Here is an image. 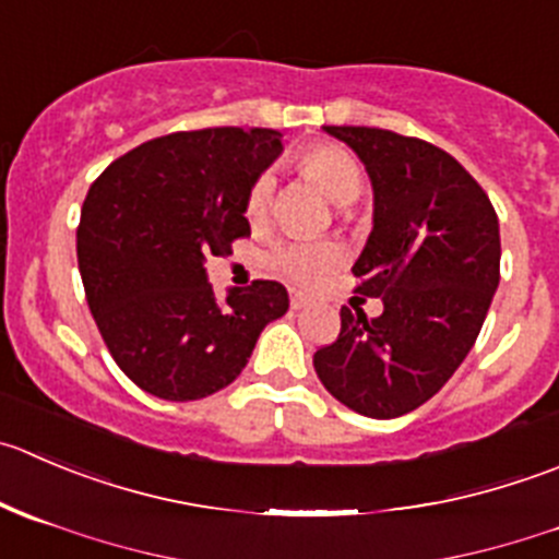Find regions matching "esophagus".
Instances as JSON below:
<instances>
[{"instance_id": "1", "label": "esophagus", "mask_w": 559, "mask_h": 559, "mask_svg": "<svg viewBox=\"0 0 559 559\" xmlns=\"http://www.w3.org/2000/svg\"><path fill=\"white\" fill-rule=\"evenodd\" d=\"M308 297L306 295H300V292H292V297H289V306L295 308V311H300V308H306L308 306Z\"/></svg>"}]
</instances>
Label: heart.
Returning <instances> with one entry per match:
<instances>
[{
    "label": "heart",
    "instance_id": "heart-1",
    "mask_svg": "<svg viewBox=\"0 0 559 559\" xmlns=\"http://www.w3.org/2000/svg\"><path fill=\"white\" fill-rule=\"evenodd\" d=\"M297 169L306 180L322 188L330 202L352 204L362 193V166L352 158L346 150L333 147V144H317L297 155ZM275 180L273 175H262L253 180L251 191L246 197V218L251 226H262L267 221L270 207H273ZM346 251L335 240H289L281 242L270 253V267L289 284L300 289H313L322 284L333 270L344 264Z\"/></svg>",
    "mask_w": 559,
    "mask_h": 559
}]
</instances>
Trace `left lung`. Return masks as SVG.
<instances>
[{
	"instance_id": "1",
	"label": "left lung",
	"mask_w": 559,
	"mask_h": 559,
	"mask_svg": "<svg viewBox=\"0 0 559 559\" xmlns=\"http://www.w3.org/2000/svg\"><path fill=\"white\" fill-rule=\"evenodd\" d=\"M373 188V229L352 273L382 297L368 319L341 308V333L313 355L328 393L366 417L417 409L453 377L500 284V221L453 155L382 128L328 124Z\"/></svg>"
}]
</instances>
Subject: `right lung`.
<instances>
[{"label": "right lung", "mask_w": 559, "mask_h": 559, "mask_svg": "<svg viewBox=\"0 0 559 559\" xmlns=\"http://www.w3.org/2000/svg\"><path fill=\"white\" fill-rule=\"evenodd\" d=\"M278 153L270 128L180 130L139 144L92 182L75 231L86 302L117 366L147 393H218L289 308L278 281L229 289L221 302L204 270L251 235L246 197Z\"/></svg>", "instance_id": "add662e5"}]
</instances>
